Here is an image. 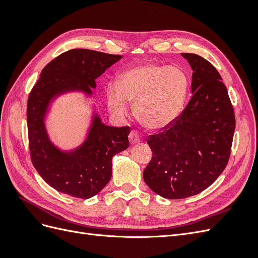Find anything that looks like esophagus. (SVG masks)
Returning a JSON list of instances; mask_svg holds the SVG:
<instances>
[{
  "label": "esophagus",
  "instance_id": "34e87169",
  "mask_svg": "<svg viewBox=\"0 0 258 258\" xmlns=\"http://www.w3.org/2000/svg\"><path fill=\"white\" fill-rule=\"evenodd\" d=\"M129 141H130V143H131L132 145H135V144H137V143L140 142V137H139V135L137 134V131L132 130V131L130 132V135H129Z\"/></svg>",
  "mask_w": 258,
  "mask_h": 258
}]
</instances>
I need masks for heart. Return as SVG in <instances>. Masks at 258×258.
<instances>
[{"mask_svg":"<svg viewBox=\"0 0 258 258\" xmlns=\"http://www.w3.org/2000/svg\"><path fill=\"white\" fill-rule=\"evenodd\" d=\"M188 89L182 69L144 63L122 72L117 85H108L106 100L117 117H127L129 104L135 105L138 121L148 130H161L181 113Z\"/></svg>","mask_w":258,"mask_h":258,"instance_id":"heart-1","label":"heart"}]
</instances>
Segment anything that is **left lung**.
I'll return each mask as SVG.
<instances>
[{"mask_svg":"<svg viewBox=\"0 0 258 258\" xmlns=\"http://www.w3.org/2000/svg\"><path fill=\"white\" fill-rule=\"evenodd\" d=\"M192 70L191 98L177 118L147 144L152 160L144 182L159 196L183 199L205 190L227 166L235 113L222 76L208 60L181 53Z\"/></svg>","mask_w":258,"mask_h":258,"instance_id":"left-lung-1","label":"left lung"}]
</instances>
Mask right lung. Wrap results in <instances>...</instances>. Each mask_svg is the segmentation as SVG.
<instances>
[{
    "instance_id": "right-lung-1",
    "label": "right lung",
    "mask_w": 258,
    "mask_h": 258,
    "mask_svg": "<svg viewBox=\"0 0 258 258\" xmlns=\"http://www.w3.org/2000/svg\"><path fill=\"white\" fill-rule=\"evenodd\" d=\"M121 59L90 49H71L46 66L28 99L27 120L30 154L44 181L59 192L89 199L100 192L112 176V158L129 146L130 127L105 124L93 107L84 141L62 150L49 137L46 118L61 96L79 92L92 98L96 80Z\"/></svg>"
}]
</instances>
